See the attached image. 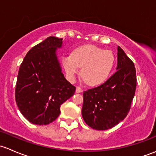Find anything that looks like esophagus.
Wrapping results in <instances>:
<instances>
[{
    "label": "esophagus",
    "instance_id": "obj_1",
    "mask_svg": "<svg viewBox=\"0 0 156 156\" xmlns=\"http://www.w3.org/2000/svg\"><path fill=\"white\" fill-rule=\"evenodd\" d=\"M76 92H77V93H81V92H83L82 88L80 87H76Z\"/></svg>",
    "mask_w": 156,
    "mask_h": 156
}]
</instances>
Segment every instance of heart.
<instances>
[{
    "mask_svg": "<svg viewBox=\"0 0 156 156\" xmlns=\"http://www.w3.org/2000/svg\"><path fill=\"white\" fill-rule=\"evenodd\" d=\"M114 63L112 52L90 44L75 48L71 56L62 59V66L69 81L75 80L81 68V77L90 86H98L106 82Z\"/></svg>",
    "mask_w": 156,
    "mask_h": 156,
    "instance_id": "heart-1",
    "label": "heart"
}]
</instances>
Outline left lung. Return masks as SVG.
<instances>
[{
  "instance_id": "obj_1",
  "label": "left lung",
  "mask_w": 156,
  "mask_h": 156,
  "mask_svg": "<svg viewBox=\"0 0 156 156\" xmlns=\"http://www.w3.org/2000/svg\"><path fill=\"white\" fill-rule=\"evenodd\" d=\"M117 71L101 85L84 91L82 114L93 129L105 130L128 114L136 86V69L131 59L118 47Z\"/></svg>"
}]
</instances>
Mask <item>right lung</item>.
Instances as JSON below:
<instances>
[{
    "label": "right lung",
    "instance_id": "add662e5",
    "mask_svg": "<svg viewBox=\"0 0 156 156\" xmlns=\"http://www.w3.org/2000/svg\"><path fill=\"white\" fill-rule=\"evenodd\" d=\"M62 38L50 36L33 47L20 67L15 98L23 115L31 123L46 125L60 114V106L76 87L62 73L56 50Z\"/></svg>",
    "mask_w": 156,
    "mask_h": 156
}]
</instances>
